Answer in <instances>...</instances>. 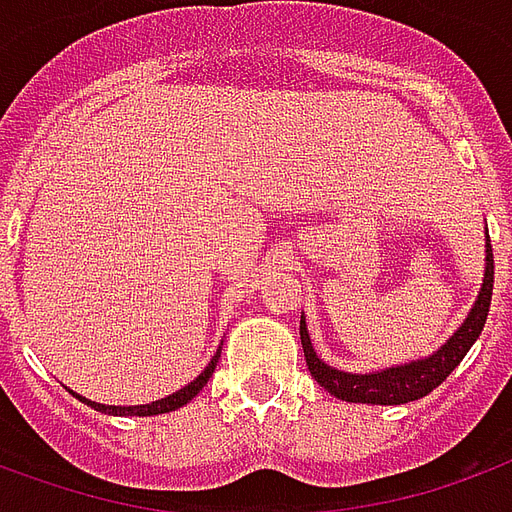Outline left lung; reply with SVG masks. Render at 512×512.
Segmentation results:
<instances>
[{"label":"left lung","mask_w":512,"mask_h":512,"mask_svg":"<svg viewBox=\"0 0 512 512\" xmlns=\"http://www.w3.org/2000/svg\"><path fill=\"white\" fill-rule=\"evenodd\" d=\"M491 290H494V252H491V241L486 236V274H483L478 301L467 314V320L461 323V328L437 352H431L429 358L369 374L342 372V369L328 366L314 352L309 331H306V320L301 317V344H304L306 366L314 380L320 382V388H325L336 399L352 401V404H407V401L423 399L426 393L437 388L439 382L448 380V374L461 363L469 347L478 342L480 331L486 325L488 306H491Z\"/></svg>","instance_id":"8db88e82"}]
</instances>
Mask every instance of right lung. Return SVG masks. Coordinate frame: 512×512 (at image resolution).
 Instances as JSON below:
<instances>
[{
    "mask_svg": "<svg viewBox=\"0 0 512 512\" xmlns=\"http://www.w3.org/2000/svg\"><path fill=\"white\" fill-rule=\"evenodd\" d=\"M217 361H219V350L217 355L211 358V363H208L206 369L195 377V380L189 382V385H184L181 391L170 393V396H165V399L160 401H151V404H138V407H113V404H97V401H89L83 399V396H78V393H73L75 399H81L83 404H89L92 410L97 412H105V415H162V412H173L179 410V407H184L187 401H192L195 396H198L200 391H203V385L208 382V377L214 374V369H217Z\"/></svg>",
    "mask_w": 512,
    "mask_h": 512,
    "instance_id": "obj_1",
    "label": "right lung"
}]
</instances>
